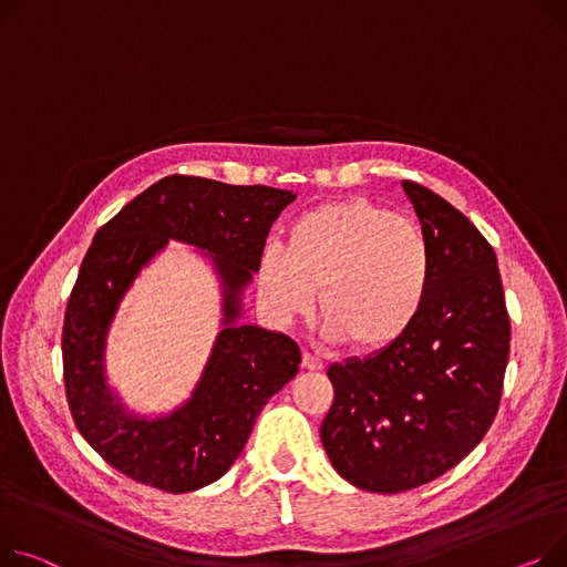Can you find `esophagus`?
<instances>
[{
  "label": "esophagus",
  "instance_id": "34e87169",
  "mask_svg": "<svg viewBox=\"0 0 567 567\" xmlns=\"http://www.w3.org/2000/svg\"><path fill=\"white\" fill-rule=\"evenodd\" d=\"M303 369H308V371H321L323 369V362L317 358V355H312V353H308V351H303Z\"/></svg>",
  "mask_w": 567,
  "mask_h": 567
}]
</instances>
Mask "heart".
<instances>
[{"instance_id": "heart-1", "label": "heart", "mask_w": 567, "mask_h": 567, "mask_svg": "<svg viewBox=\"0 0 567 567\" xmlns=\"http://www.w3.org/2000/svg\"><path fill=\"white\" fill-rule=\"evenodd\" d=\"M433 280V252L408 218L367 198L319 205L257 264V296L278 323L315 308L328 342L360 353L396 344L417 323Z\"/></svg>"}]
</instances>
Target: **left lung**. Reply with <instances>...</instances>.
I'll return each mask as SVG.
<instances>
[{
    "label": "left lung",
    "instance_id": "1",
    "mask_svg": "<svg viewBox=\"0 0 567 567\" xmlns=\"http://www.w3.org/2000/svg\"><path fill=\"white\" fill-rule=\"evenodd\" d=\"M433 252L426 306L385 351L328 367L326 454L367 493H403L456 467L493 424L511 349L497 255L474 223L403 179Z\"/></svg>",
    "mask_w": 567,
    "mask_h": 567
}]
</instances>
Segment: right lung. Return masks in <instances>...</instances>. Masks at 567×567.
<instances>
[{
	"label": "right lung",
	"instance_id": "right-lung-1",
	"mask_svg": "<svg viewBox=\"0 0 567 567\" xmlns=\"http://www.w3.org/2000/svg\"><path fill=\"white\" fill-rule=\"evenodd\" d=\"M293 198L274 186L171 175L97 230L68 300L61 347L74 424L111 467L175 495L218 481L239 458L261 408L298 373L293 339L241 323L264 241ZM168 240L194 247L213 267L221 323L189 399L168 413L141 415L107 385L105 344L126 291Z\"/></svg>",
	"mask_w": 567,
	"mask_h": 567
}]
</instances>
